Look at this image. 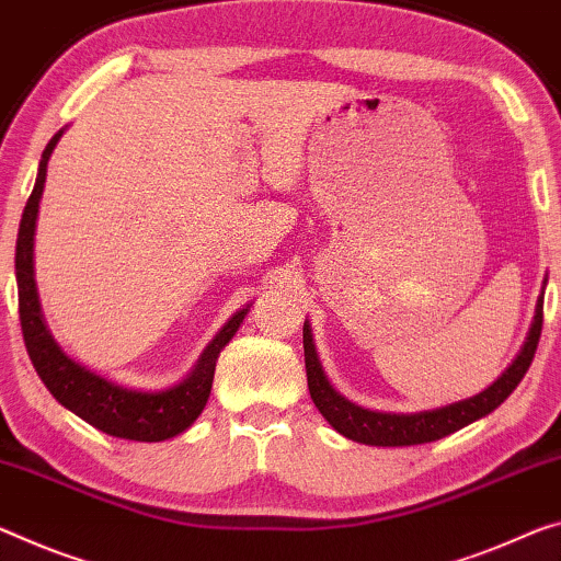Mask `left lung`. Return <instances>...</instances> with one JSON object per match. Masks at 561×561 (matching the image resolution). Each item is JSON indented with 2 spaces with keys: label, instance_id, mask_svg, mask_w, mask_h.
<instances>
[{
  "label": "left lung",
  "instance_id": "obj_1",
  "mask_svg": "<svg viewBox=\"0 0 561 561\" xmlns=\"http://www.w3.org/2000/svg\"><path fill=\"white\" fill-rule=\"evenodd\" d=\"M541 307H545V297L537 299L535 322L529 327L527 342H524L517 359L510 364V369L492 387H486L484 392L469 399H461V402L414 414L375 412V409H364L336 392L324 377V369L319 364L312 342V329L305 322V367L309 394H312V402L322 412L324 420L352 442L371 444V447H412V444L437 442L447 437V434H455L461 426L482 420L489 412H494L517 389L522 377L527 375L531 359H535L541 336V322H545Z\"/></svg>",
  "mask_w": 561,
  "mask_h": 561
}]
</instances>
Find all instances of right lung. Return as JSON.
Instances as JSON below:
<instances>
[{
	"instance_id": "obj_1",
	"label": "right lung",
	"mask_w": 561,
	"mask_h": 561,
	"mask_svg": "<svg viewBox=\"0 0 561 561\" xmlns=\"http://www.w3.org/2000/svg\"><path fill=\"white\" fill-rule=\"evenodd\" d=\"M61 135H65V129H59L42 152L37 182H34V190L30 199H26L20 221V237H16L14 270L16 287H20V322L26 354H30L34 369H37L39 379L49 389L51 397L61 407H67L69 412L82 416L87 424L96 426V430L110 434V437L131 442L172 439L176 434H182L186 426H192L194 420L202 414L211 392L219 352L237 334L249 307L239 309L221 327V332L204 350L190 377L182 379L180 385L162 389V392H141V389L114 385V381L89 371L79 362L69 359L55 342V336L49 334L47 324H44L37 284H34V227H37L44 180H47V162Z\"/></svg>"
}]
</instances>
